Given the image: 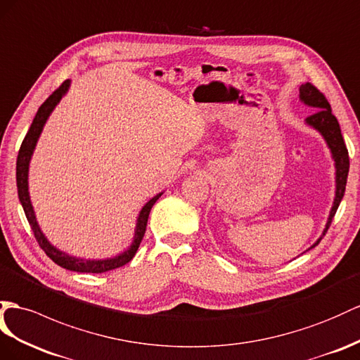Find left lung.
<instances>
[{
  "mask_svg": "<svg viewBox=\"0 0 360 360\" xmlns=\"http://www.w3.org/2000/svg\"><path fill=\"white\" fill-rule=\"evenodd\" d=\"M300 100L302 101V103H306L307 106L316 108L315 112L306 118V123L309 126H311L313 129H316V131L322 136H324V140L327 141V146L331 150V158L335 160V167H336L335 202H333V207H331L324 233H322V236L318 238L316 243L311 246V248H315L322 240V237L326 236L327 229L331 225V220H333V217L336 214V210L340 204V200H342V198H344L347 176H348V170H349V158H348V150H347V146L344 141V136H342V134H340L338 118L331 114V106L328 103V100L326 98V96L322 94V92L316 86H313L307 82V84L300 86Z\"/></svg>",
  "mask_w": 360,
  "mask_h": 360,
  "instance_id": "left-lung-1",
  "label": "left lung"
}]
</instances>
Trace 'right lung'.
I'll return each instance as SVG.
<instances>
[{
  "instance_id": "obj_1",
  "label": "right lung",
  "mask_w": 360,
  "mask_h": 360,
  "mask_svg": "<svg viewBox=\"0 0 360 360\" xmlns=\"http://www.w3.org/2000/svg\"><path fill=\"white\" fill-rule=\"evenodd\" d=\"M68 88H70V80H65L47 100L44 101L41 108L38 109V112H36V115L33 118V123L29 129V132H27V135L24 138L20 152H18V160H16L18 196H20V202H21L22 208H24L25 217H27V220H29V224L32 226V231L36 237V240H38V243L44 250V252L47 254L54 263L59 264L60 268L68 269V271L101 274V272H108V271H112V269H117V268H122V266H124L126 263H129L134 259V255L138 251V246H140L143 237H144L146 226H147V219H149L150 210H152L155 202L161 198L162 193H160V195H156L155 198H152L149 202H146V205L140 211V216H138V219H136V228H135V236H134L132 245L129 246L124 252L112 257V259H106V260L76 259V257L59 251L58 248H54L47 240V238H45L38 222H36V216H34V211H33L30 196H29V164H30L33 150L36 147V143H38V138L42 132L45 122H47V118L50 117L51 110L54 109V106L59 103L60 98L63 97V94H65V92L68 91Z\"/></svg>"
}]
</instances>
